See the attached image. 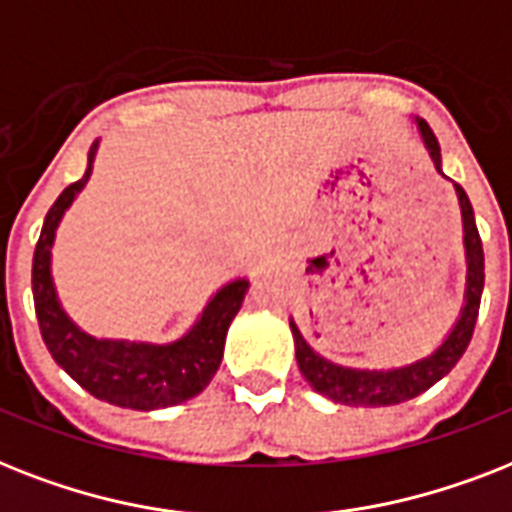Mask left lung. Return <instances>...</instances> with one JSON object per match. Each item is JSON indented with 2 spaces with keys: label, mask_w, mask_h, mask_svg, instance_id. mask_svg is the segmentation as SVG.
Masks as SVG:
<instances>
[{
  "label": "left lung",
  "mask_w": 512,
  "mask_h": 512,
  "mask_svg": "<svg viewBox=\"0 0 512 512\" xmlns=\"http://www.w3.org/2000/svg\"><path fill=\"white\" fill-rule=\"evenodd\" d=\"M415 124H418L420 140H423L425 150L431 155L433 166L444 177V171H441V147L436 134L431 132V126L425 124L423 118H415ZM455 192L457 203H460V214H463V245L468 275H465L463 309H460V317L447 333V338L428 357L415 359L410 365L388 367V370H359V367L335 365L330 359L320 357L306 343L296 322L290 320V333H293V341H296L298 370L317 394L327 396L335 404H346V407H391V404L410 402L423 391H428L433 383H439L460 362V357L468 349L470 338H473L481 293H484V248H481L476 216H473L468 195L460 185H455Z\"/></svg>",
  "instance_id": "left-lung-1"
}]
</instances>
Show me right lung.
<instances>
[{
    "mask_svg": "<svg viewBox=\"0 0 512 512\" xmlns=\"http://www.w3.org/2000/svg\"><path fill=\"white\" fill-rule=\"evenodd\" d=\"M94 142L79 182L65 187L44 219L34 251V306L49 354L84 391L100 402L126 410H163L198 396L211 383L224 357V341L248 293V280L237 277L208 298L203 312L182 338L171 343L94 338L65 314L52 280V245L65 211L71 208L89 177L97 155Z\"/></svg>",
    "mask_w": 512,
    "mask_h": 512,
    "instance_id": "1",
    "label": "right lung"
}]
</instances>
